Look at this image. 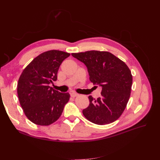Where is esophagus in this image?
Returning <instances> with one entry per match:
<instances>
[{"label": "esophagus", "instance_id": "1", "mask_svg": "<svg viewBox=\"0 0 160 160\" xmlns=\"http://www.w3.org/2000/svg\"><path fill=\"white\" fill-rule=\"evenodd\" d=\"M70 95H71V96L72 97V98H75V97H77V96L79 95L77 93H75V92H71V93H70Z\"/></svg>", "mask_w": 160, "mask_h": 160}]
</instances>
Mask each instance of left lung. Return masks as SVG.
Returning <instances> with one entry per match:
<instances>
[{"label":"left lung","instance_id":"8db88e82","mask_svg":"<svg viewBox=\"0 0 160 160\" xmlns=\"http://www.w3.org/2000/svg\"><path fill=\"white\" fill-rule=\"evenodd\" d=\"M88 67L89 79L101 87V96H89V105L83 110L87 119L98 125L117 120L126 108L132 86V75L128 65L108 51H89L72 53Z\"/></svg>","mask_w":160,"mask_h":160}]
</instances>
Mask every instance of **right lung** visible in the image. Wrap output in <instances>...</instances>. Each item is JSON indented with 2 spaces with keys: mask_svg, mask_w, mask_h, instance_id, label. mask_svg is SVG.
I'll list each match as a JSON object with an SVG mask.
<instances>
[{
  "mask_svg": "<svg viewBox=\"0 0 160 160\" xmlns=\"http://www.w3.org/2000/svg\"><path fill=\"white\" fill-rule=\"evenodd\" d=\"M68 52L51 50L35 57L24 70L17 83V94L23 112L31 122L49 125L60 118L69 93H61L49 85L57 79L62 62Z\"/></svg>",
  "mask_w": 160,
  "mask_h": 160,
  "instance_id": "obj_1",
  "label": "right lung"
}]
</instances>
